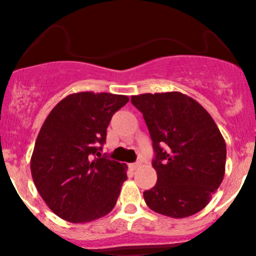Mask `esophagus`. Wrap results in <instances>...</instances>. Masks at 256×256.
<instances>
[{"mask_svg":"<svg viewBox=\"0 0 256 256\" xmlns=\"http://www.w3.org/2000/svg\"><path fill=\"white\" fill-rule=\"evenodd\" d=\"M140 166H141L140 162H135V164H130V167H131V168H132V170H138Z\"/></svg>","mask_w":256,"mask_h":256,"instance_id":"obj_1","label":"esophagus"}]
</instances>
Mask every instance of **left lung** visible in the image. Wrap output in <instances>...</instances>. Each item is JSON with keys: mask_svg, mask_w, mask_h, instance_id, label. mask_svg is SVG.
<instances>
[{"mask_svg": "<svg viewBox=\"0 0 256 256\" xmlns=\"http://www.w3.org/2000/svg\"><path fill=\"white\" fill-rule=\"evenodd\" d=\"M131 102L148 128L157 183L144 190L146 204L171 218L202 210L223 180L226 146L207 110L178 92L141 94Z\"/></svg>", "mask_w": 256, "mask_h": 256, "instance_id": "8db88e82", "label": "left lung"}]
</instances>
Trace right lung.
<instances>
[{
    "mask_svg": "<svg viewBox=\"0 0 256 256\" xmlns=\"http://www.w3.org/2000/svg\"><path fill=\"white\" fill-rule=\"evenodd\" d=\"M126 95L82 92L64 98L40 128L30 158L38 193L53 213L88 223L115 207L126 164L102 156L112 115Z\"/></svg>",
    "mask_w": 256,
    "mask_h": 256,
    "instance_id": "add662e5",
    "label": "right lung"
}]
</instances>
